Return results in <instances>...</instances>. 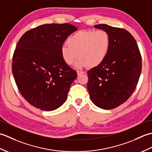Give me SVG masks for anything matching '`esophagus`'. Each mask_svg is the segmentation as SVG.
<instances>
[{"label":"esophagus","mask_w":152,"mask_h":152,"mask_svg":"<svg viewBox=\"0 0 152 152\" xmlns=\"http://www.w3.org/2000/svg\"><path fill=\"white\" fill-rule=\"evenodd\" d=\"M84 73V72H83V71H80V70H77V74H78V76H79L80 74H83Z\"/></svg>","instance_id":"34e87169"}]
</instances>
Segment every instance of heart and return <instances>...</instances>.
I'll use <instances>...</instances> for the list:
<instances>
[{
    "mask_svg": "<svg viewBox=\"0 0 152 152\" xmlns=\"http://www.w3.org/2000/svg\"><path fill=\"white\" fill-rule=\"evenodd\" d=\"M111 46V37L104 30L80 31L70 36L61 48L64 63L72 64L80 57L76 66L88 65L94 68L101 64L108 57Z\"/></svg>",
    "mask_w": 152,
    "mask_h": 152,
    "instance_id": "b5f03b06",
    "label": "heart"
}]
</instances>
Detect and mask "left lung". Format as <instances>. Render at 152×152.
Masks as SVG:
<instances>
[{"mask_svg":"<svg viewBox=\"0 0 152 152\" xmlns=\"http://www.w3.org/2000/svg\"><path fill=\"white\" fill-rule=\"evenodd\" d=\"M94 27L108 32L111 46L104 62L88 71V90L96 106L111 110L125 102L135 90L142 70L141 55L129 32L106 24Z\"/></svg>","mask_w":152,"mask_h":152,"instance_id":"8db88e82","label":"left lung"}]
</instances>
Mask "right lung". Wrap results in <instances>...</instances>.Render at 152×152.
<instances>
[{
	"instance_id": "obj_1",
	"label": "right lung",
	"mask_w": 152,
	"mask_h": 152,
	"mask_svg": "<svg viewBox=\"0 0 152 152\" xmlns=\"http://www.w3.org/2000/svg\"><path fill=\"white\" fill-rule=\"evenodd\" d=\"M77 29L69 23L44 24L18 41L12 73L21 95L35 108L52 111L66 101L77 73L63 60L61 48Z\"/></svg>"
}]
</instances>
